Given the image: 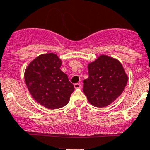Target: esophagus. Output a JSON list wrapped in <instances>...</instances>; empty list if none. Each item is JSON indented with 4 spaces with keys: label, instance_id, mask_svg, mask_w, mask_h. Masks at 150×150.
Here are the masks:
<instances>
[{
    "label": "esophagus",
    "instance_id": "esophagus-1",
    "mask_svg": "<svg viewBox=\"0 0 150 150\" xmlns=\"http://www.w3.org/2000/svg\"><path fill=\"white\" fill-rule=\"evenodd\" d=\"M74 87L75 88H80L81 87V83H75L74 84Z\"/></svg>",
    "mask_w": 150,
    "mask_h": 150
}]
</instances>
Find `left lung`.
<instances>
[{
  "label": "left lung",
  "instance_id": "1",
  "mask_svg": "<svg viewBox=\"0 0 150 150\" xmlns=\"http://www.w3.org/2000/svg\"><path fill=\"white\" fill-rule=\"evenodd\" d=\"M88 78L83 81V92L91 105L104 107L122 94L128 75L115 58L100 55L88 64Z\"/></svg>",
  "mask_w": 150,
  "mask_h": 150
}]
</instances>
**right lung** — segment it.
Instances as JSON below:
<instances>
[{
  "label": "right lung",
  "mask_w": 150,
  "mask_h": 150,
  "mask_svg": "<svg viewBox=\"0 0 150 150\" xmlns=\"http://www.w3.org/2000/svg\"><path fill=\"white\" fill-rule=\"evenodd\" d=\"M62 60L57 54L39 55L27 67L25 81L35 101L51 110L63 107L69 101L74 86L60 69Z\"/></svg>",
  "instance_id": "add662e5"
}]
</instances>
